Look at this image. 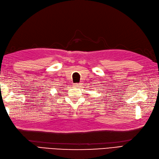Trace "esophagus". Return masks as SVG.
I'll return each instance as SVG.
<instances>
[{
  "mask_svg": "<svg viewBox=\"0 0 159 159\" xmlns=\"http://www.w3.org/2000/svg\"><path fill=\"white\" fill-rule=\"evenodd\" d=\"M74 86L75 88H79L80 86V84L78 83H76V84H74Z\"/></svg>",
  "mask_w": 159,
  "mask_h": 159,
  "instance_id": "34e87169",
  "label": "esophagus"
}]
</instances>
